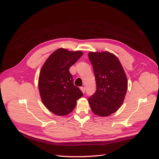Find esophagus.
I'll return each mask as SVG.
<instances>
[{
    "mask_svg": "<svg viewBox=\"0 0 159 159\" xmlns=\"http://www.w3.org/2000/svg\"><path fill=\"white\" fill-rule=\"evenodd\" d=\"M80 90L82 91V92L83 93H85V88H84V87H81V88H80Z\"/></svg>",
    "mask_w": 159,
    "mask_h": 159,
    "instance_id": "1",
    "label": "esophagus"
}]
</instances>
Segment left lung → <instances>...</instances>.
I'll return each instance as SVG.
<instances>
[{"label":"left lung","mask_w":159,"mask_h":159,"mask_svg":"<svg viewBox=\"0 0 159 159\" xmlns=\"http://www.w3.org/2000/svg\"><path fill=\"white\" fill-rule=\"evenodd\" d=\"M97 84L95 93L88 102L96 115L107 116L119 110L128 89V79L122 66L114 54L107 52H89Z\"/></svg>","instance_id":"1"}]
</instances>
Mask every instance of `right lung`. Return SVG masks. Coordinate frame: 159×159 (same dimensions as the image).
Here are the masks:
<instances>
[{"label": "right lung", "instance_id": "1", "mask_svg": "<svg viewBox=\"0 0 159 159\" xmlns=\"http://www.w3.org/2000/svg\"><path fill=\"white\" fill-rule=\"evenodd\" d=\"M80 51L70 52L59 48L53 52L42 67L39 89L44 105L57 115L71 112L83 93L74 86L69 69L82 57Z\"/></svg>", "mask_w": 159, "mask_h": 159}]
</instances>
